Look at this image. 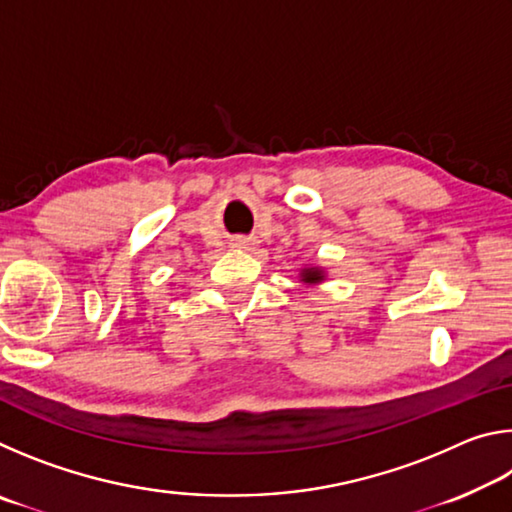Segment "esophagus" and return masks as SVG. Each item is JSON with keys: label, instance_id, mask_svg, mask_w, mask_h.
Wrapping results in <instances>:
<instances>
[{"label": "esophagus", "instance_id": "obj_1", "mask_svg": "<svg viewBox=\"0 0 512 512\" xmlns=\"http://www.w3.org/2000/svg\"><path fill=\"white\" fill-rule=\"evenodd\" d=\"M235 244H237L239 248H250V246H253V239H248V237H237V239H235Z\"/></svg>", "mask_w": 512, "mask_h": 512}]
</instances>
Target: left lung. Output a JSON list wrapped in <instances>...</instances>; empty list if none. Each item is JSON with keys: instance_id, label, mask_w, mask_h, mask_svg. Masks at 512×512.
I'll return each instance as SVG.
<instances>
[{"instance_id": "1", "label": "left lung", "mask_w": 512, "mask_h": 512, "mask_svg": "<svg viewBox=\"0 0 512 512\" xmlns=\"http://www.w3.org/2000/svg\"><path fill=\"white\" fill-rule=\"evenodd\" d=\"M302 280L314 284V282H320V280H323V273H320L318 268H305V271H302Z\"/></svg>"}]
</instances>
